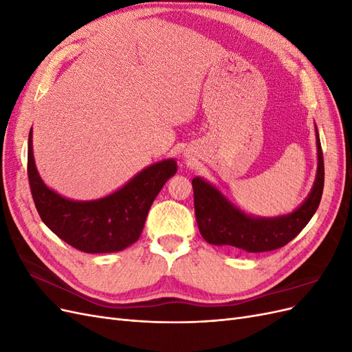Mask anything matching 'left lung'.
<instances>
[{"instance_id": "8db88e82", "label": "left lung", "mask_w": 352, "mask_h": 352, "mask_svg": "<svg viewBox=\"0 0 352 352\" xmlns=\"http://www.w3.org/2000/svg\"><path fill=\"white\" fill-rule=\"evenodd\" d=\"M317 172L310 194L289 214L255 217L230 202L220 190L199 176L192 179L195 217L201 236L211 245H229L247 252H265L285 247L311 220L320 204L324 164L320 136L316 127Z\"/></svg>"}]
</instances>
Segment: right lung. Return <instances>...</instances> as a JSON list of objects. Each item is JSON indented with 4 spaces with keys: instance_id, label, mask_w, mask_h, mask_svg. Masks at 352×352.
Instances as JSON below:
<instances>
[{
    "instance_id": "1",
    "label": "right lung",
    "mask_w": 352,
    "mask_h": 352,
    "mask_svg": "<svg viewBox=\"0 0 352 352\" xmlns=\"http://www.w3.org/2000/svg\"><path fill=\"white\" fill-rule=\"evenodd\" d=\"M177 172L173 158L145 167L110 195L76 201L57 194L35 166L32 129L28 141V176L39 217L51 232L88 254L122 251L140 239L148 211L167 180Z\"/></svg>"
}]
</instances>
